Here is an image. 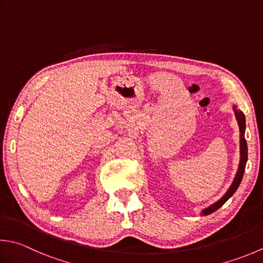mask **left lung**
Here are the masks:
<instances>
[{
    "instance_id": "obj_1",
    "label": "left lung",
    "mask_w": 263,
    "mask_h": 263,
    "mask_svg": "<svg viewBox=\"0 0 263 263\" xmlns=\"http://www.w3.org/2000/svg\"><path fill=\"white\" fill-rule=\"evenodd\" d=\"M235 112H236V116H237V120H238V124L240 127V164H239V167H238V172L236 174V178L234 180L233 184H231L229 190L227 193H226L224 196L221 198L219 202H217L213 205H211L210 208L205 209L203 211V214L206 215L214 212V211H217L218 209H220L222 205L227 202V200L233 196L235 194L236 190H237L239 183L241 181V179H243L244 176V171H245V165H246V162H248V143H246L245 140V137H244V131H245V115L243 111L238 110L237 108L235 107Z\"/></svg>"
}]
</instances>
